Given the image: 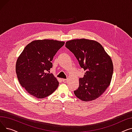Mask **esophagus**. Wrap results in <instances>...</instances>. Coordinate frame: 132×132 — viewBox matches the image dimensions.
<instances>
[{"label":"esophagus","instance_id":"1","mask_svg":"<svg viewBox=\"0 0 132 132\" xmlns=\"http://www.w3.org/2000/svg\"><path fill=\"white\" fill-rule=\"evenodd\" d=\"M62 82H64V83H66V82H67V79H62Z\"/></svg>","mask_w":132,"mask_h":132}]
</instances>
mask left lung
Listing matches in <instances>:
<instances>
[{
  "mask_svg": "<svg viewBox=\"0 0 132 132\" xmlns=\"http://www.w3.org/2000/svg\"><path fill=\"white\" fill-rule=\"evenodd\" d=\"M65 46L78 59L86 71L79 79V88L74 92L81 101H92L98 98L110 86L113 66L111 58L97 42L85 38L67 41Z\"/></svg>",
  "mask_w": 132,
  "mask_h": 132,
  "instance_id": "1",
  "label": "left lung"
}]
</instances>
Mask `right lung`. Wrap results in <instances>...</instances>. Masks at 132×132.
Masks as SVG:
<instances>
[{"label": "right lung", "instance_id": "right-lung-1", "mask_svg": "<svg viewBox=\"0 0 132 132\" xmlns=\"http://www.w3.org/2000/svg\"><path fill=\"white\" fill-rule=\"evenodd\" d=\"M65 42L53 39L32 41L19 56L15 70L20 85L31 95L43 98L52 94L59 86L52 74L51 61Z\"/></svg>", "mask_w": 132, "mask_h": 132}]
</instances>
